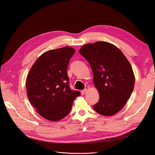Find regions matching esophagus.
Returning <instances> with one entry per match:
<instances>
[{"mask_svg":"<svg viewBox=\"0 0 155 155\" xmlns=\"http://www.w3.org/2000/svg\"><path fill=\"white\" fill-rule=\"evenodd\" d=\"M87 89L86 88H85V89H84V90H83V91H81V94H85L87 92Z\"/></svg>","mask_w":155,"mask_h":155,"instance_id":"obj_1","label":"esophagus"}]
</instances>
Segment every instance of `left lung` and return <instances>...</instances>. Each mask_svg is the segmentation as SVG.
I'll list each match as a JSON object with an SVG mask.
<instances>
[{
    "label": "left lung",
    "instance_id": "obj_1",
    "mask_svg": "<svg viewBox=\"0 0 155 155\" xmlns=\"http://www.w3.org/2000/svg\"><path fill=\"white\" fill-rule=\"evenodd\" d=\"M79 52L90 64L94 84L100 93L94 109L104 116L116 114L125 106L134 86L129 61L116 46L104 41L85 45Z\"/></svg>",
    "mask_w": 155,
    "mask_h": 155
}]
</instances>
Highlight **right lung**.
<instances>
[{
    "mask_svg": "<svg viewBox=\"0 0 155 155\" xmlns=\"http://www.w3.org/2000/svg\"><path fill=\"white\" fill-rule=\"evenodd\" d=\"M65 46L46 51L37 59L26 78L27 96L33 107L44 118L58 121L71 110L80 95L69 85L67 68L75 53Z\"/></svg>",
    "mask_w": 155,
    "mask_h": 155,
    "instance_id": "obj_1",
    "label": "right lung"
}]
</instances>
